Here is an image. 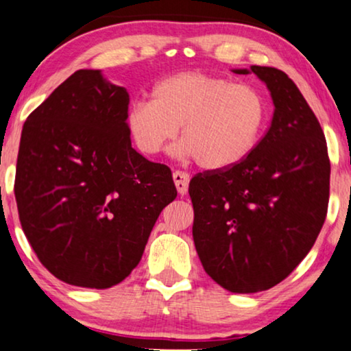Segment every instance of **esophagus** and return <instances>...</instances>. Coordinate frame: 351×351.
Listing matches in <instances>:
<instances>
[{
  "label": "esophagus",
  "mask_w": 351,
  "mask_h": 351,
  "mask_svg": "<svg viewBox=\"0 0 351 351\" xmlns=\"http://www.w3.org/2000/svg\"><path fill=\"white\" fill-rule=\"evenodd\" d=\"M189 173L186 171H173V181H175V186L176 189H178L180 194H186L188 193V188H189Z\"/></svg>",
  "instance_id": "34e87169"
}]
</instances>
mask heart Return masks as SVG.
Here are the masks:
<instances>
[{
  "label": "heart",
  "mask_w": 351,
  "mask_h": 351,
  "mask_svg": "<svg viewBox=\"0 0 351 351\" xmlns=\"http://www.w3.org/2000/svg\"><path fill=\"white\" fill-rule=\"evenodd\" d=\"M268 120V101L254 85L184 72L152 88L151 101L128 107L125 125L136 147L156 156L181 127L176 154L195 157L207 170L244 162L258 146Z\"/></svg>",
  "instance_id": "1"
}]
</instances>
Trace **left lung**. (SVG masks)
<instances>
[{
    "instance_id": "8db88e82",
    "label": "left lung",
    "mask_w": 351,
    "mask_h": 351,
    "mask_svg": "<svg viewBox=\"0 0 351 351\" xmlns=\"http://www.w3.org/2000/svg\"><path fill=\"white\" fill-rule=\"evenodd\" d=\"M250 70L273 97L268 132L244 162L189 183L195 250L205 273L234 293L284 281L311 250L329 204L330 162L316 115L282 70Z\"/></svg>"
}]
</instances>
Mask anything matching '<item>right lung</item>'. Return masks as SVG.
Listing matches in <instances>:
<instances>
[{"instance_id": "right-lung-1", "label": "right lung", "mask_w": 351, "mask_h": 351, "mask_svg": "<svg viewBox=\"0 0 351 351\" xmlns=\"http://www.w3.org/2000/svg\"><path fill=\"white\" fill-rule=\"evenodd\" d=\"M130 96L99 70H77L29 115L14 194L22 230L60 281L107 289L141 260L176 199L171 170L132 147Z\"/></svg>"}]
</instances>
